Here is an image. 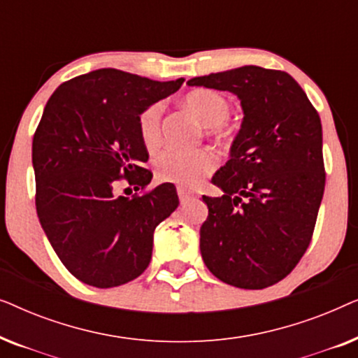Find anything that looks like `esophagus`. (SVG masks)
Here are the masks:
<instances>
[{"label": "esophagus", "instance_id": "obj_1", "mask_svg": "<svg viewBox=\"0 0 358 358\" xmlns=\"http://www.w3.org/2000/svg\"><path fill=\"white\" fill-rule=\"evenodd\" d=\"M178 195H179L180 205H185V203H189L190 200H192V199L195 197L194 192H190V190L184 189V187H178Z\"/></svg>", "mask_w": 358, "mask_h": 358}]
</instances>
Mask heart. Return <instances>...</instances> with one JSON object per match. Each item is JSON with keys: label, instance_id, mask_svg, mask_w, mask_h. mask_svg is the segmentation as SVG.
Returning <instances> with one entry per match:
<instances>
[{"label": "heart", "instance_id": "obj_1", "mask_svg": "<svg viewBox=\"0 0 358 358\" xmlns=\"http://www.w3.org/2000/svg\"><path fill=\"white\" fill-rule=\"evenodd\" d=\"M184 106L192 112L195 119L212 134L223 136V124L231 114V106L227 97L212 90H194L184 96ZM161 114L163 106L151 104L138 117V134L148 150L158 148L161 141ZM217 168V156L213 151L200 150H166L155 159L153 169L161 182H173L180 187H195Z\"/></svg>", "mask_w": 358, "mask_h": 358}]
</instances>
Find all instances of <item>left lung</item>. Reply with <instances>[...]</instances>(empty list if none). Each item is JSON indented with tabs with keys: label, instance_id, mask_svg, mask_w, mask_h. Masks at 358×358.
I'll list each match as a JSON object with an SVG mask.
<instances>
[{
	"label": "left lung",
	"instance_id": "8db88e82",
	"mask_svg": "<svg viewBox=\"0 0 358 358\" xmlns=\"http://www.w3.org/2000/svg\"><path fill=\"white\" fill-rule=\"evenodd\" d=\"M187 85L233 92L244 112L229 159L212 178L223 195L202 197L205 266L228 285L271 287L296 267L315 231L326 182L320 115L280 70L248 65Z\"/></svg>",
	"mask_w": 358,
	"mask_h": 358
}]
</instances>
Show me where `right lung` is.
Segmentation results:
<instances>
[{"mask_svg": "<svg viewBox=\"0 0 358 358\" xmlns=\"http://www.w3.org/2000/svg\"><path fill=\"white\" fill-rule=\"evenodd\" d=\"M182 83L101 68L58 86L43 109L32 141L37 215L53 251L83 283L110 288L141 275L155 228L178 208L173 184L136 194L153 178L143 168L138 117ZM122 185L136 195L120 194Z\"/></svg>", "mask_w": 358, "mask_h": 358, "instance_id": "right-lung-1", "label": "right lung"}]
</instances>
